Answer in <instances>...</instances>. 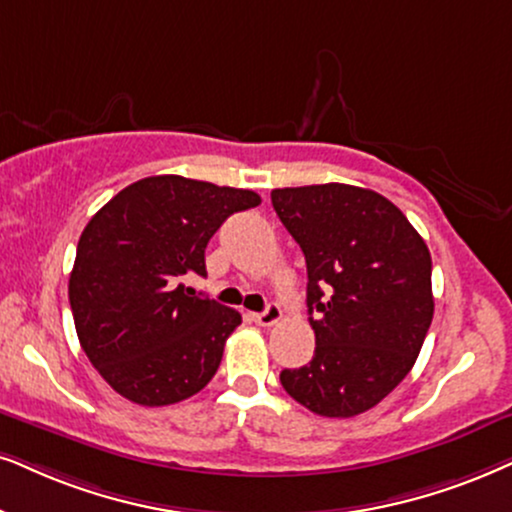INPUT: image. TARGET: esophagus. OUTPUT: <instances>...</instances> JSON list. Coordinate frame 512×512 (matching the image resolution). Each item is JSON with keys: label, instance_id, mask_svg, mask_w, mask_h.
I'll use <instances>...</instances> for the list:
<instances>
[{"label": "esophagus", "instance_id": "obj_1", "mask_svg": "<svg viewBox=\"0 0 512 512\" xmlns=\"http://www.w3.org/2000/svg\"><path fill=\"white\" fill-rule=\"evenodd\" d=\"M278 319H281V307L274 302H271L264 312L252 314V321H255L257 326H274V323H278Z\"/></svg>", "mask_w": 512, "mask_h": 512}]
</instances>
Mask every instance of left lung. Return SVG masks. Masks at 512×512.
Returning a JSON list of instances; mask_svg holds the SVG:
<instances>
[{
	"instance_id": "left-lung-1",
	"label": "left lung",
	"mask_w": 512,
	"mask_h": 512,
	"mask_svg": "<svg viewBox=\"0 0 512 512\" xmlns=\"http://www.w3.org/2000/svg\"><path fill=\"white\" fill-rule=\"evenodd\" d=\"M307 262V366L281 371L297 404L326 418L380 404L416 364L435 314L430 250L397 205L371 189L314 184L271 191Z\"/></svg>"
}]
</instances>
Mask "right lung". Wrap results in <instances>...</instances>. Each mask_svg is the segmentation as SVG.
Returning <instances> with one entry per match:
<instances>
[{
    "label": "right lung",
    "mask_w": 512,
    "mask_h": 512,
    "mask_svg": "<svg viewBox=\"0 0 512 512\" xmlns=\"http://www.w3.org/2000/svg\"><path fill=\"white\" fill-rule=\"evenodd\" d=\"M255 191L160 174L129 184L84 226L68 281L80 345L101 378L141 406L189 399L210 383L236 309L186 288L205 248Z\"/></svg>",
    "instance_id": "add662e5"
}]
</instances>
